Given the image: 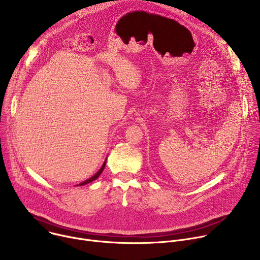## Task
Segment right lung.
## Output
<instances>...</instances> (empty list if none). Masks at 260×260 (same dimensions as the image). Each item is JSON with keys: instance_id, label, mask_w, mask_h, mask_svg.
I'll list each match as a JSON object with an SVG mask.
<instances>
[{"instance_id": "add662e5", "label": "right lung", "mask_w": 260, "mask_h": 260, "mask_svg": "<svg viewBox=\"0 0 260 260\" xmlns=\"http://www.w3.org/2000/svg\"><path fill=\"white\" fill-rule=\"evenodd\" d=\"M105 166H106V160L104 161V164H103V166H102V168L99 170V172L96 173V174H94L91 178H89V179H87V180H85L84 182H82V183H80L79 184V186H82V185H85V184H88V183H90V182H92V181H94L95 179H98L99 178V176L102 174V172L104 171V169H105Z\"/></svg>"}]
</instances>
